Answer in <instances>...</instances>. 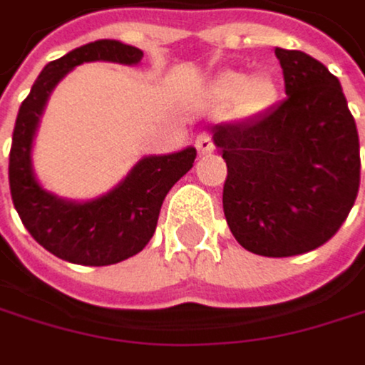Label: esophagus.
Instances as JSON below:
<instances>
[{
	"instance_id": "1",
	"label": "esophagus",
	"mask_w": 365,
	"mask_h": 365,
	"mask_svg": "<svg viewBox=\"0 0 365 365\" xmlns=\"http://www.w3.org/2000/svg\"><path fill=\"white\" fill-rule=\"evenodd\" d=\"M195 147H197V151H199L201 155L212 153V151H214V138H212V134H210V132H201V134L197 136V140H195Z\"/></svg>"
}]
</instances>
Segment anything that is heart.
Returning <instances> with one entry per match:
<instances>
[{
    "label": "heart",
    "mask_w": 365,
    "mask_h": 365,
    "mask_svg": "<svg viewBox=\"0 0 365 365\" xmlns=\"http://www.w3.org/2000/svg\"><path fill=\"white\" fill-rule=\"evenodd\" d=\"M210 95L216 101L233 99V114L238 118H251L262 114L277 97V82L272 75L259 73L247 80L240 71H225L212 82Z\"/></svg>",
    "instance_id": "1"
}]
</instances>
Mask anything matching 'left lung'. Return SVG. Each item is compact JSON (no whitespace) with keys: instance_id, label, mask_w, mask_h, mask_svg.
I'll list each match as a JSON object with an SVG mask.
<instances>
[{"instance_id":"left-lung-1","label":"left lung","mask_w":365,"mask_h":365,"mask_svg":"<svg viewBox=\"0 0 365 365\" xmlns=\"http://www.w3.org/2000/svg\"><path fill=\"white\" fill-rule=\"evenodd\" d=\"M279 106L242 123L214 125L227 162L222 210L247 251L292 257L329 242L359 192V136L337 77L297 49H274Z\"/></svg>"}]
</instances>
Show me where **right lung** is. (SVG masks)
I'll list each match as a JSON object with an SVG mask.
<instances>
[{"label": "right lung", "instance_id": "obj_1", "mask_svg": "<svg viewBox=\"0 0 365 365\" xmlns=\"http://www.w3.org/2000/svg\"><path fill=\"white\" fill-rule=\"evenodd\" d=\"M95 60L138 64L143 51L118 41H95L49 62L19 108L8 164L12 203L25 229L56 257L82 266L118 264L140 253L155 231L164 197L197 158L195 147L145 158L118 188L86 203L62 201L45 192L34 179L30 162L41 112L53 86L73 66Z\"/></svg>", "mask_w": 365, "mask_h": 365}]
</instances>
